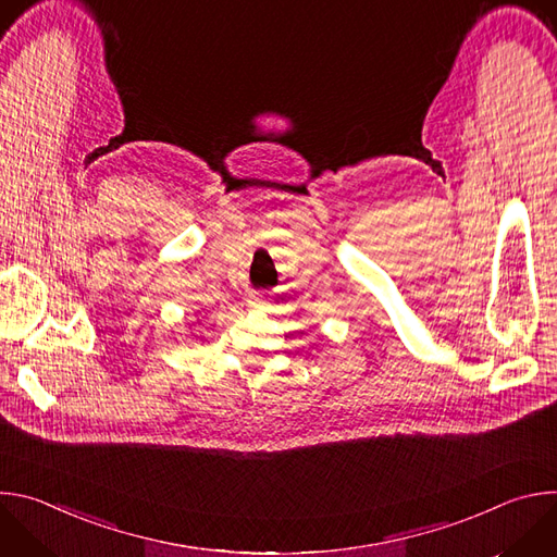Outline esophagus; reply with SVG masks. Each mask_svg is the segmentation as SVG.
Masks as SVG:
<instances>
[{
	"instance_id": "34e87169",
	"label": "esophagus",
	"mask_w": 557,
	"mask_h": 557,
	"mask_svg": "<svg viewBox=\"0 0 557 557\" xmlns=\"http://www.w3.org/2000/svg\"><path fill=\"white\" fill-rule=\"evenodd\" d=\"M251 306H256V308H262V306H267V301H264V299H260V297H256V299L251 301Z\"/></svg>"
}]
</instances>
